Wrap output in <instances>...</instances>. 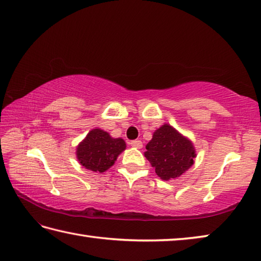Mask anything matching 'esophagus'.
Listing matches in <instances>:
<instances>
[{
	"mask_svg": "<svg viewBox=\"0 0 261 261\" xmlns=\"http://www.w3.org/2000/svg\"><path fill=\"white\" fill-rule=\"evenodd\" d=\"M130 145H131L132 147L138 148V149H140V148H142V142H141L140 140H132V141L130 142Z\"/></svg>",
	"mask_w": 261,
	"mask_h": 261,
	"instance_id": "obj_1",
	"label": "esophagus"
}]
</instances>
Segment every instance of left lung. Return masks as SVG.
<instances>
[{
    "instance_id": "8db88e82",
    "label": "left lung",
    "mask_w": 261,
    "mask_h": 261,
    "mask_svg": "<svg viewBox=\"0 0 261 261\" xmlns=\"http://www.w3.org/2000/svg\"><path fill=\"white\" fill-rule=\"evenodd\" d=\"M146 149L145 157L165 181L181 176L195 163L193 144L170 124H163L154 132Z\"/></svg>"
}]
</instances>
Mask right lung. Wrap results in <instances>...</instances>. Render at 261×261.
<instances>
[{
	"label": "right lung",
	"mask_w": 261,
	"mask_h": 261,
	"mask_svg": "<svg viewBox=\"0 0 261 261\" xmlns=\"http://www.w3.org/2000/svg\"><path fill=\"white\" fill-rule=\"evenodd\" d=\"M125 147L121 138H112L109 132L93 129L76 147V158L87 170L103 173L113 166Z\"/></svg>",
	"instance_id": "right-lung-1"
}]
</instances>
